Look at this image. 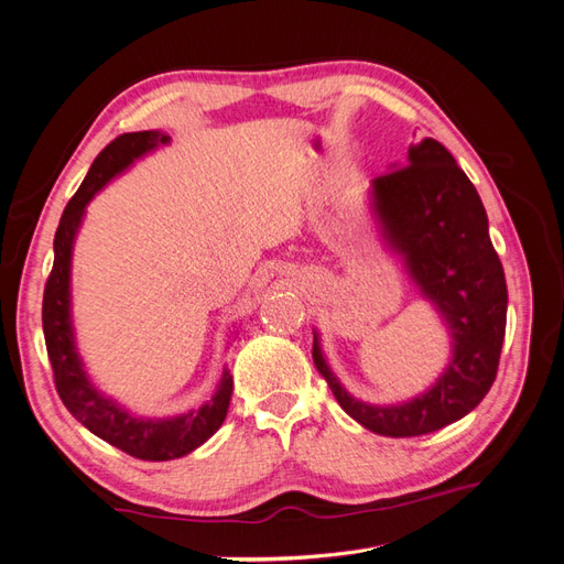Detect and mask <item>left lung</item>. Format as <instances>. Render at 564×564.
I'll return each mask as SVG.
<instances>
[{"mask_svg": "<svg viewBox=\"0 0 564 564\" xmlns=\"http://www.w3.org/2000/svg\"><path fill=\"white\" fill-rule=\"evenodd\" d=\"M369 209L381 242L445 324L449 360L431 388L395 404L352 398L324 357L317 329L313 360L340 409L367 431L425 435L473 412L497 379L508 308L503 268L480 195L435 139L412 145L404 166L392 164L371 181Z\"/></svg>", "mask_w": 564, "mask_h": 564, "instance_id": "1", "label": "left lung"}]
</instances>
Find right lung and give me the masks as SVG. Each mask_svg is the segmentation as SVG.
<instances>
[{"mask_svg": "<svg viewBox=\"0 0 564 564\" xmlns=\"http://www.w3.org/2000/svg\"><path fill=\"white\" fill-rule=\"evenodd\" d=\"M169 143H172V135L164 131L122 133L94 160L89 174L84 176L79 191L67 202L61 216L54 237V270L46 280L42 301V327L48 362L54 367L56 390L67 412L96 437L143 460L181 458L204 445L226 421L232 395V377L228 369H224V377H220L212 400L199 409L166 419L135 416L127 406L106 395L104 390H98L84 369L75 338L70 292L73 249L89 202L112 178L133 166L135 160H143L150 152Z\"/></svg>", "mask_w": 564, "mask_h": 564, "instance_id": "add662e5", "label": "right lung"}]
</instances>
